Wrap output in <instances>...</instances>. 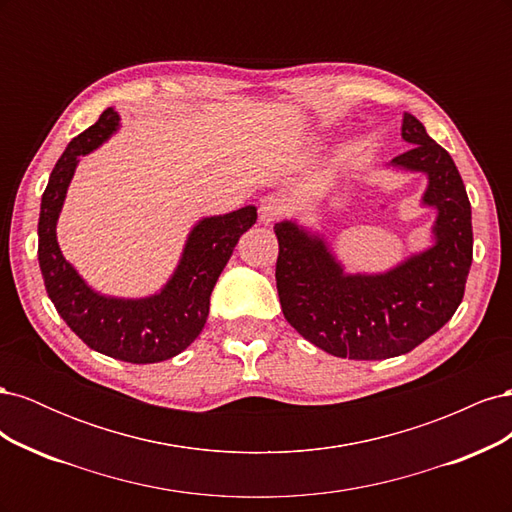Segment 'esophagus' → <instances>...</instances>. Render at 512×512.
Masks as SVG:
<instances>
[{"instance_id":"34e87169","label":"esophagus","mask_w":512,"mask_h":512,"mask_svg":"<svg viewBox=\"0 0 512 512\" xmlns=\"http://www.w3.org/2000/svg\"><path fill=\"white\" fill-rule=\"evenodd\" d=\"M284 211H286V205H284L282 198L265 196V198H262V203H260V209H258L260 222L262 224H273L275 220L282 218Z\"/></svg>"}]
</instances>
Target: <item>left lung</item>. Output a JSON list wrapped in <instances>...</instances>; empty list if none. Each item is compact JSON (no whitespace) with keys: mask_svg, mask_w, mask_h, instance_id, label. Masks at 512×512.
Listing matches in <instances>:
<instances>
[{"mask_svg":"<svg viewBox=\"0 0 512 512\" xmlns=\"http://www.w3.org/2000/svg\"><path fill=\"white\" fill-rule=\"evenodd\" d=\"M410 143L395 166L429 177L425 205L438 209L436 245L382 275H346L320 237L297 224H275V265L284 318L307 342L333 356L378 361L423 344L453 318L472 265V211L459 170L412 115Z\"/></svg>","mask_w":512,"mask_h":512,"instance_id":"1","label":"left lung"}]
</instances>
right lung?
Segmentation results:
<instances>
[{
	"label": "right lung",
	"instance_id": "right-lung-1",
	"mask_svg": "<svg viewBox=\"0 0 512 512\" xmlns=\"http://www.w3.org/2000/svg\"><path fill=\"white\" fill-rule=\"evenodd\" d=\"M119 117L106 108L94 126L72 138L42 194L38 260L44 288L59 316L96 352L126 363H160L188 348L209 316L211 290L239 237L256 222V207H243L194 226L175 275L160 294L123 301L91 290L61 256L55 226L79 156L106 141Z\"/></svg>",
	"mask_w": 512,
	"mask_h": 512
}]
</instances>
